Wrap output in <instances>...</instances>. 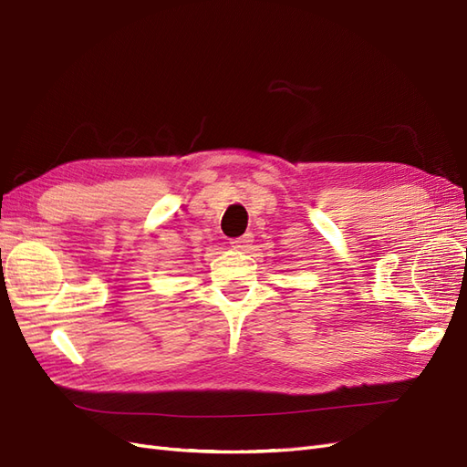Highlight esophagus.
I'll list each match as a JSON object with an SVG mask.
<instances>
[{
	"label": "esophagus",
	"instance_id": "obj_1",
	"mask_svg": "<svg viewBox=\"0 0 467 467\" xmlns=\"http://www.w3.org/2000/svg\"><path fill=\"white\" fill-rule=\"evenodd\" d=\"M251 242H254V235H251V234H244V235H239V237L232 239L230 244H232V247H234L235 251H245V249H249Z\"/></svg>",
	"mask_w": 467,
	"mask_h": 467
}]
</instances>
